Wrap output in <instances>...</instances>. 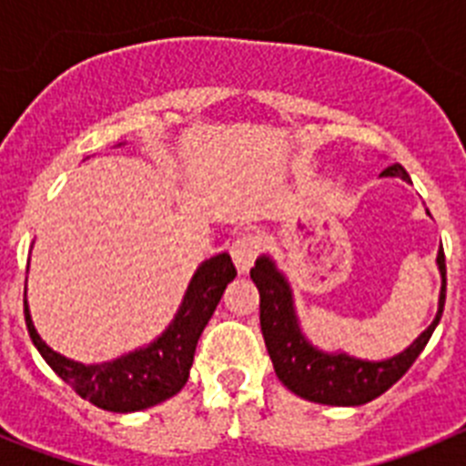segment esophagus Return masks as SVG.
I'll list each match as a JSON object with an SVG mask.
<instances>
[{"label": "esophagus", "mask_w": 466, "mask_h": 466, "mask_svg": "<svg viewBox=\"0 0 466 466\" xmlns=\"http://www.w3.org/2000/svg\"><path fill=\"white\" fill-rule=\"evenodd\" d=\"M258 249H261V240L257 236H240L233 240V245H230V257H233L240 273H247V270L252 268L258 257Z\"/></svg>", "instance_id": "obj_1"}]
</instances>
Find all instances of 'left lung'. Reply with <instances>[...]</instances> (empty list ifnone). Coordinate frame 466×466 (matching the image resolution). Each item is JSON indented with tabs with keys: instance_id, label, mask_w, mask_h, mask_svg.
Returning a JSON list of instances; mask_svg holds the SVG:
<instances>
[{
	"instance_id": "1",
	"label": "left lung",
	"mask_w": 466,
	"mask_h": 466,
	"mask_svg": "<svg viewBox=\"0 0 466 466\" xmlns=\"http://www.w3.org/2000/svg\"><path fill=\"white\" fill-rule=\"evenodd\" d=\"M382 177H401L409 182V172L399 163L385 167ZM441 270V294L434 322L420 333L409 348L382 361H366L345 352H322L312 348L299 327L291 287L270 257H258L249 270L258 296H261V333L273 360L275 373L287 390L299 397L327 406H361L387 392L403 373L409 371L418 355L425 350L446 303V257L436 254Z\"/></svg>"
}]
</instances>
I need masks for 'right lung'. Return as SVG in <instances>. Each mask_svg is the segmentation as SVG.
<instances>
[{"mask_svg": "<svg viewBox=\"0 0 466 466\" xmlns=\"http://www.w3.org/2000/svg\"><path fill=\"white\" fill-rule=\"evenodd\" d=\"M238 270L228 254L200 263L170 327L154 343L105 364H81L48 348L32 324L25 300V324L41 357L81 399L111 413H135L175 397L188 380L196 345Z\"/></svg>", "mask_w": 466, "mask_h": 466, "instance_id": "1", "label": "right lung"}]
</instances>
